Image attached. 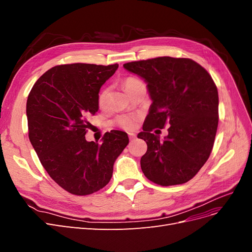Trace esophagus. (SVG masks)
Listing matches in <instances>:
<instances>
[{
  "label": "esophagus",
  "mask_w": 252,
  "mask_h": 252,
  "mask_svg": "<svg viewBox=\"0 0 252 252\" xmlns=\"http://www.w3.org/2000/svg\"><path fill=\"white\" fill-rule=\"evenodd\" d=\"M128 135H129V140L130 141H133L134 139H135V133H133V132H130V133H128Z\"/></svg>",
  "instance_id": "obj_1"
}]
</instances>
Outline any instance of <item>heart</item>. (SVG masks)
Segmentation results:
<instances>
[{"label":"heart","mask_w":252,"mask_h":252,"mask_svg":"<svg viewBox=\"0 0 252 252\" xmlns=\"http://www.w3.org/2000/svg\"><path fill=\"white\" fill-rule=\"evenodd\" d=\"M140 83H142L140 80L135 79L133 77H128L124 80L123 86L127 93H129V91ZM108 96H109V88L105 87L100 91V94H98V96H97V104L101 108H105L106 106H107ZM116 123L122 128L127 129V130H131V129H133L136 126V123H138V118L135 116H131V114H122V116L117 118Z\"/></svg>","instance_id":"b5f03b06"}]
</instances>
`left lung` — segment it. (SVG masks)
<instances>
[{
    "instance_id": "1",
    "label": "left lung",
    "mask_w": 252,
    "mask_h": 252,
    "mask_svg": "<svg viewBox=\"0 0 252 252\" xmlns=\"http://www.w3.org/2000/svg\"><path fill=\"white\" fill-rule=\"evenodd\" d=\"M147 83L151 105L138 138L147 143L141 168L161 186L184 184L207 161L219 123V94L207 70L185 58L159 57L123 65ZM169 128L163 141L151 133Z\"/></svg>"
}]
</instances>
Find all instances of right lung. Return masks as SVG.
Returning <instances> with one entry per match:
<instances>
[{
	"instance_id": "add662e5",
	"label": "right lung",
	"mask_w": 252,
	"mask_h": 252,
	"mask_svg": "<svg viewBox=\"0 0 252 252\" xmlns=\"http://www.w3.org/2000/svg\"><path fill=\"white\" fill-rule=\"evenodd\" d=\"M119 65L66 64L52 67L28 95L29 140L45 170L66 191L87 195L108 184L117 158L129 143L124 131L106 132L103 143L85 139L98 110L101 86Z\"/></svg>"
}]
</instances>
